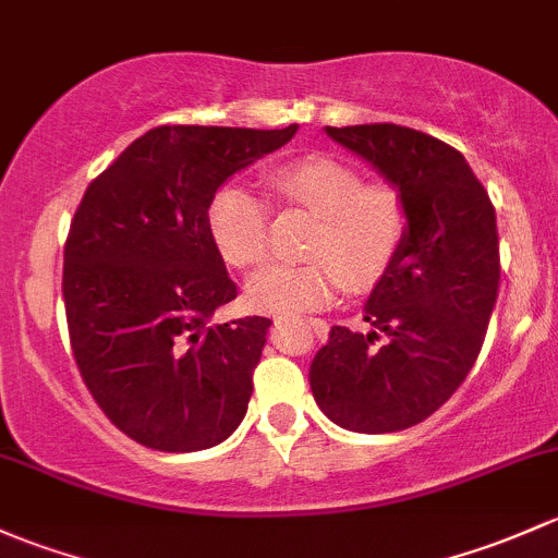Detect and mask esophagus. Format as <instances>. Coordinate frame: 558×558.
Wrapping results in <instances>:
<instances>
[{"mask_svg":"<svg viewBox=\"0 0 558 558\" xmlns=\"http://www.w3.org/2000/svg\"><path fill=\"white\" fill-rule=\"evenodd\" d=\"M310 324H313L315 326V331H318L320 333V337H324V333H326V320H310Z\"/></svg>","mask_w":558,"mask_h":558,"instance_id":"obj_1","label":"esophagus"}]
</instances>
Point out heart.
Segmentation results:
<instances>
[{
    "label": "heart",
    "mask_w": 558,
    "mask_h": 558,
    "mask_svg": "<svg viewBox=\"0 0 558 558\" xmlns=\"http://www.w3.org/2000/svg\"><path fill=\"white\" fill-rule=\"evenodd\" d=\"M267 184L283 203L318 216L304 264H269L245 286L259 313H313L344 286H377L401 256L409 234V208L385 181L363 184L350 162L331 155H304L272 168ZM269 205L248 186H221L208 205V232L230 267L251 269L269 254Z\"/></svg>",
    "instance_id": "obj_1"
}]
</instances>
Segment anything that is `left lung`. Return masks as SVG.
I'll return each mask as SVG.
<instances>
[{
  "mask_svg": "<svg viewBox=\"0 0 558 558\" xmlns=\"http://www.w3.org/2000/svg\"><path fill=\"white\" fill-rule=\"evenodd\" d=\"M398 186L409 234L366 302L368 333L333 326L310 387L337 425L392 433L430 417L465 383L500 291L495 205L454 146L414 128H326Z\"/></svg>",
  "mask_w": 558,
  "mask_h": 558,
  "instance_id": "1",
  "label": "left lung"
}]
</instances>
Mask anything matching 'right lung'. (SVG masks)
Masks as SVG:
<instances>
[{"instance_id": "add662e5", "label": "right lung", "mask_w": 558, "mask_h": 558, "mask_svg": "<svg viewBox=\"0 0 558 558\" xmlns=\"http://www.w3.org/2000/svg\"><path fill=\"white\" fill-rule=\"evenodd\" d=\"M294 133L151 128L82 195L63 245L69 342L93 401L141 447L208 449L245 417L272 320L210 324L238 289L208 205Z\"/></svg>"}]
</instances>
